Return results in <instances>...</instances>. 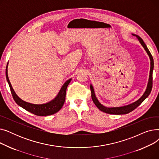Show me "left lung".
Returning <instances> with one entry per match:
<instances>
[{
    "instance_id": "8db88e82",
    "label": "left lung",
    "mask_w": 159,
    "mask_h": 159,
    "mask_svg": "<svg viewBox=\"0 0 159 159\" xmlns=\"http://www.w3.org/2000/svg\"><path fill=\"white\" fill-rule=\"evenodd\" d=\"M133 35L137 37V39L139 40L140 43H141L142 45H143V46L145 49L146 52L148 53V55L150 58V61H151V67H150L149 78V82H148V84L147 89L145 91V93H144V95L142 96L138 100V101H137L136 102H133V103H132L129 105L122 106V107H106L102 106L101 103H100L98 101V100L97 99V98L95 97L93 88L92 86L91 85L90 89H91V98H92L94 104H95V106L98 108L100 110L103 111V112H105L106 113L114 114V115H122V114L129 113V112L132 111L133 110H134L135 108H137L149 96L150 93H151V91H152V86H153V67H154L153 58L151 53H150V52L149 51V49L147 48V46H146V44L144 43V42L143 41V40L139 36H138L137 35L133 34Z\"/></svg>"
}]
</instances>
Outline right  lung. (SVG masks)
<instances>
[{"label": "right lung", "instance_id": "obj_1", "mask_svg": "<svg viewBox=\"0 0 159 159\" xmlns=\"http://www.w3.org/2000/svg\"><path fill=\"white\" fill-rule=\"evenodd\" d=\"M7 68V66H6V79L8 84H9L11 95L14 99V101L19 106H21L22 107L24 108V109L27 110L28 111L34 115H36L37 116H48L50 115H53L54 113H56L61 109L65 102L67 87H68L69 83L70 82L71 79H69L64 83V85L61 88L59 93H58V94L55 97V98L52 100V101H50L49 102H48L46 104H33L28 103L22 101V99H20L17 95H16L15 92L11 86L9 78H8Z\"/></svg>", "mask_w": 159, "mask_h": 159}]
</instances>
